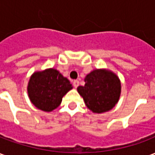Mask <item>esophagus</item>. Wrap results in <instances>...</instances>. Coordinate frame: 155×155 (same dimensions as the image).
<instances>
[{"label": "esophagus", "instance_id": "obj_1", "mask_svg": "<svg viewBox=\"0 0 155 155\" xmlns=\"http://www.w3.org/2000/svg\"><path fill=\"white\" fill-rule=\"evenodd\" d=\"M79 84H80V82H79V81H77V80L73 81V84H74V88H77L78 86H79Z\"/></svg>", "mask_w": 155, "mask_h": 155}]
</instances>
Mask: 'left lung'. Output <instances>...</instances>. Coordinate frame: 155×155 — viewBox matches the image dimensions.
I'll list each match as a JSON object with an SVG mask.
<instances>
[{"label": "left lung", "mask_w": 155, "mask_h": 155, "mask_svg": "<svg viewBox=\"0 0 155 155\" xmlns=\"http://www.w3.org/2000/svg\"><path fill=\"white\" fill-rule=\"evenodd\" d=\"M85 84L77 91L89 110L94 113L110 110L118 103L121 92L119 77L112 71L100 69L91 71L84 78Z\"/></svg>", "instance_id": "left-lung-1"}]
</instances>
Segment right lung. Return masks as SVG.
Wrapping results in <instances>:
<instances>
[{
  "label": "right lung",
  "instance_id": "1",
  "mask_svg": "<svg viewBox=\"0 0 155 155\" xmlns=\"http://www.w3.org/2000/svg\"><path fill=\"white\" fill-rule=\"evenodd\" d=\"M72 84L55 69L37 71L29 81L27 91L31 103L39 110L51 112L61 104L62 98Z\"/></svg>",
  "mask_w": 155,
  "mask_h": 155
}]
</instances>
